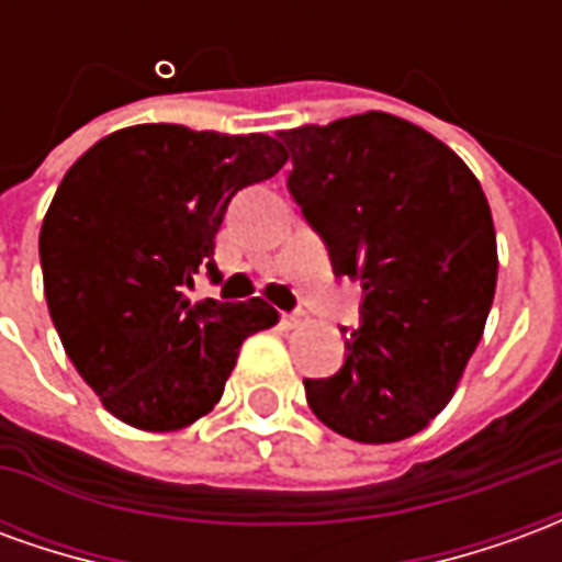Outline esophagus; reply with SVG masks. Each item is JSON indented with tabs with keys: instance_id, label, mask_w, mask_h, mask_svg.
<instances>
[{
	"instance_id": "34e87169",
	"label": "esophagus",
	"mask_w": 562,
	"mask_h": 562,
	"mask_svg": "<svg viewBox=\"0 0 562 562\" xmlns=\"http://www.w3.org/2000/svg\"><path fill=\"white\" fill-rule=\"evenodd\" d=\"M304 322V313H282V325L285 328H294V325H301Z\"/></svg>"
}]
</instances>
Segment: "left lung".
Instances as JSON below:
<instances>
[{
    "label": "left lung",
    "mask_w": 562,
    "mask_h": 562,
    "mask_svg": "<svg viewBox=\"0 0 562 562\" xmlns=\"http://www.w3.org/2000/svg\"><path fill=\"white\" fill-rule=\"evenodd\" d=\"M289 192L337 277L361 282V325L328 379H304L322 424L397 442L442 413L482 340L496 234L475 173L401 116L370 111L282 132Z\"/></svg>",
    "instance_id": "obj_1"
}]
</instances>
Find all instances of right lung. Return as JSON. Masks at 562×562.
<instances>
[{"instance_id": "add662e5", "label": "right lung", "mask_w": 562, "mask_h": 562, "mask_svg": "<svg viewBox=\"0 0 562 562\" xmlns=\"http://www.w3.org/2000/svg\"><path fill=\"white\" fill-rule=\"evenodd\" d=\"M270 135L120 128L80 156L42 222L44 297L56 334L104 409L140 430H180L220 403L249 334L277 310L252 297L189 304L220 282L213 240L232 198L280 171Z\"/></svg>"}]
</instances>
